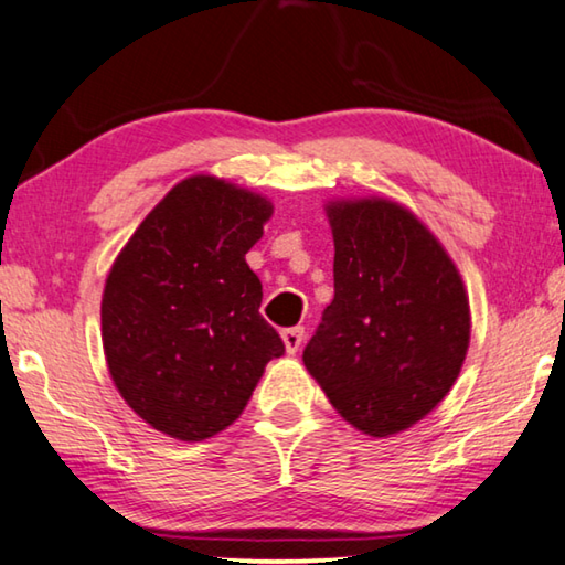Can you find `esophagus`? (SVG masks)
<instances>
[{
    "label": "esophagus",
    "instance_id": "1",
    "mask_svg": "<svg viewBox=\"0 0 565 565\" xmlns=\"http://www.w3.org/2000/svg\"><path fill=\"white\" fill-rule=\"evenodd\" d=\"M305 340V330L302 328H288L282 330V343H285V350H288L290 355H295L300 350Z\"/></svg>",
    "mask_w": 565,
    "mask_h": 565
}]
</instances>
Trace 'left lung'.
Wrapping results in <instances>:
<instances>
[{
  "instance_id": "left-lung-1",
  "label": "left lung",
  "mask_w": 565,
  "mask_h": 565,
  "mask_svg": "<svg viewBox=\"0 0 565 565\" xmlns=\"http://www.w3.org/2000/svg\"><path fill=\"white\" fill-rule=\"evenodd\" d=\"M335 298L302 363L343 418L387 438L450 393L470 345L456 263L425 222L387 198L330 200Z\"/></svg>"
}]
</instances>
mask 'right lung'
Listing matches in <instances>:
<instances>
[{
	"label": "right lung",
	"instance_id": "obj_1",
	"mask_svg": "<svg viewBox=\"0 0 565 565\" xmlns=\"http://www.w3.org/2000/svg\"><path fill=\"white\" fill-rule=\"evenodd\" d=\"M270 217L265 195L192 174L157 202L109 267L99 310L109 375L164 436H217L285 353L245 260Z\"/></svg>",
	"mask_w": 565,
	"mask_h": 565
}]
</instances>
